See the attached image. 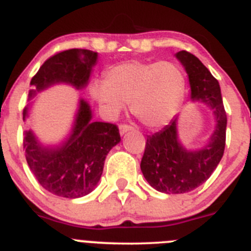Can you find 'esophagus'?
<instances>
[{
    "label": "esophagus",
    "mask_w": 251,
    "mask_h": 251,
    "mask_svg": "<svg viewBox=\"0 0 251 251\" xmlns=\"http://www.w3.org/2000/svg\"><path fill=\"white\" fill-rule=\"evenodd\" d=\"M129 130H133V127L128 126V124H121V126H119V133H121V135L126 134V133L129 132Z\"/></svg>",
    "instance_id": "obj_1"
}]
</instances>
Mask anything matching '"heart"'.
Instances as JSON below:
<instances>
[{
    "instance_id": "b5f03b06",
    "label": "heart",
    "mask_w": 251,
    "mask_h": 251,
    "mask_svg": "<svg viewBox=\"0 0 251 251\" xmlns=\"http://www.w3.org/2000/svg\"><path fill=\"white\" fill-rule=\"evenodd\" d=\"M92 94L107 116L116 118L130 103V110L148 128H160L178 113L185 94V75L172 61H128L110 67L105 82Z\"/></svg>"
}]
</instances>
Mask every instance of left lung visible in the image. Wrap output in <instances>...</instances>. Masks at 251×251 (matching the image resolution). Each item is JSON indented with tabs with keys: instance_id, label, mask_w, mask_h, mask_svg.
<instances>
[{
	"instance_id": "1",
	"label": "left lung",
	"mask_w": 251,
	"mask_h": 251,
	"mask_svg": "<svg viewBox=\"0 0 251 251\" xmlns=\"http://www.w3.org/2000/svg\"><path fill=\"white\" fill-rule=\"evenodd\" d=\"M188 75L190 100L203 103L213 110L214 130L201 148L189 149L181 143L178 116L162 130L148 135L141 169L151 187L165 194H183L194 190L215 171L225 148L226 113L219 82L194 54L176 53Z\"/></svg>"
}]
</instances>
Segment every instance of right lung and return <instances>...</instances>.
Wrapping results in <instances>:
<instances>
[{"mask_svg": "<svg viewBox=\"0 0 251 251\" xmlns=\"http://www.w3.org/2000/svg\"><path fill=\"white\" fill-rule=\"evenodd\" d=\"M97 59V52L79 48L48 58L31 79L24 121L29 117L37 93L56 84H68L77 91L86 88ZM119 142L117 126L94 122L91 105L83 98L78 100L72 128L62 142L42 143L32 129L24 134L26 160L38 183L52 194L68 199L93 192L102 176L107 154Z\"/></svg>", "mask_w": 251, "mask_h": 251, "instance_id": "obj_1", "label": "right lung"}]
</instances>
